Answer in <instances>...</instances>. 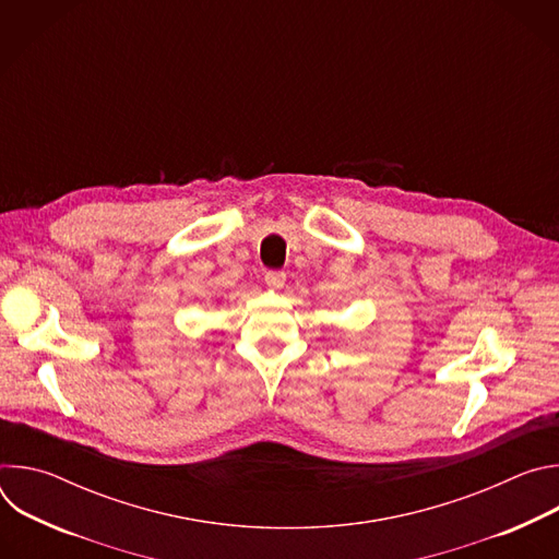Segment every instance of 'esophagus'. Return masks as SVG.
Segmentation results:
<instances>
[{
    "instance_id": "esophagus-1",
    "label": "esophagus",
    "mask_w": 559,
    "mask_h": 559,
    "mask_svg": "<svg viewBox=\"0 0 559 559\" xmlns=\"http://www.w3.org/2000/svg\"><path fill=\"white\" fill-rule=\"evenodd\" d=\"M265 285H267L270 289H281V287L285 285V272H281V270H270V272H265Z\"/></svg>"
}]
</instances>
